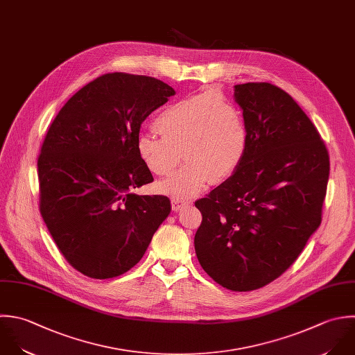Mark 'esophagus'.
Listing matches in <instances>:
<instances>
[{
    "label": "esophagus",
    "instance_id": "obj_1",
    "mask_svg": "<svg viewBox=\"0 0 355 355\" xmlns=\"http://www.w3.org/2000/svg\"><path fill=\"white\" fill-rule=\"evenodd\" d=\"M189 202L188 200H182V199H178V198H173L171 199V205H173V210L174 211H178L181 210L184 206H187Z\"/></svg>",
    "mask_w": 355,
    "mask_h": 355
}]
</instances>
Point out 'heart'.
<instances>
[{
    "instance_id": "heart-1",
    "label": "heart",
    "mask_w": 355,
    "mask_h": 355,
    "mask_svg": "<svg viewBox=\"0 0 355 355\" xmlns=\"http://www.w3.org/2000/svg\"><path fill=\"white\" fill-rule=\"evenodd\" d=\"M159 134H142L137 153L157 177L177 168L183 150L187 163L160 189L173 196L199 193L210 181L220 182L239 166L248 145V127L242 107L214 89L191 95L166 106L153 120Z\"/></svg>"
}]
</instances>
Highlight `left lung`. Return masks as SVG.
Listing matches in <instances>:
<instances>
[{"label":"left lung","mask_w":355,"mask_h":355,"mask_svg":"<svg viewBox=\"0 0 355 355\" xmlns=\"http://www.w3.org/2000/svg\"><path fill=\"white\" fill-rule=\"evenodd\" d=\"M248 145L221 185L195 202L202 268L232 292L260 289L281 277L318 230L329 155L315 125L284 89L270 83L235 85Z\"/></svg>","instance_id":"1"}]
</instances>
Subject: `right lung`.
<instances>
[{"label":"right lung","instance_id":"right-lung-1","mask_svg":"<svg viewBox=\"0 0 355 355\" xmlns=\"http://www.w3.org/2000/svg\"><path fill=\"white\" fill-rule=\"evenodd\" d=\"M175 91L146 76L107 73L77 91L38 156L40 211L67 263L94 279L119 277L145 254L171 211L137 153L141 124Z\"/></svg>","mask_w":355,"mask_h":355}]
</instances>
